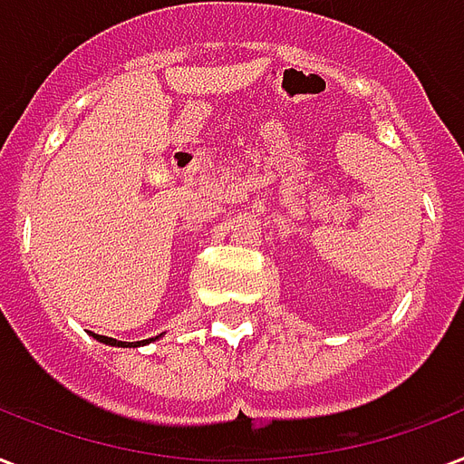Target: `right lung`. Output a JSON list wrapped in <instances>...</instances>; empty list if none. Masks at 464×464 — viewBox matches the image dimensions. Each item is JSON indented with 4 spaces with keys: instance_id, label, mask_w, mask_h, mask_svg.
<instances>
[{
    "instance_id": "1",
    "label": "right lung",
    "mask_w": 464,
    "mask_h": 464,
    "mask_svg": "<svg viewBox=\"0 0 464 464\" xmlns=\"http://www.w3.org/2000/svg\"><path fill=\"white\" fill-rule=\"evenodd\" d=\"M94 339H99L102 343H109V346H132V343H125V341H116V339H111V336H102V334H94ZM140 343H145V341H138L135 346H140Z\"/></svg>"
}]
</instances>
